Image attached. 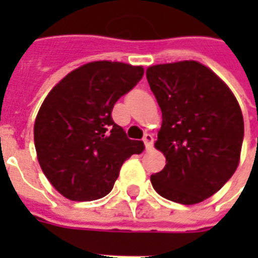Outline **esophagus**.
Returning <instances> with one entry per match:
<instances>
[{"instance_id": "esophagus-1", "label": "esophagus", "mask_w": 258, "mask_h": 258, "mask_svg": "<svg viewBox=\"0 0 258 258\" xmlns=\"http://www.w3.org/2000/svg\"><path fill=\"white\" fill-rule=\"evenodd\" d=\"M142 141H144V144H145L146 149H151L152 145H153V137H152L151 134H145L144 135V138H142Z\"/></svg>"}]
</instances>
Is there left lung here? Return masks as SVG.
I'll return each instance as SVG.
<instances>
[{
    "label": "left lung",
    "instance_id": "1",
    "mask_svg": "<svg viewBox=\"0 0 258 258\" xmlns=\"http://www.w3.org/2000/svg\"><path fill=\"white\" fill-rule=\"evenodd\" d=\"M146 79L163 117L155 146L166 156L152 185L175 203H200L238 167L244 134L238 101L216 73L195 60L151 66Z\"/></svg>",
    "mask_w": 258,
    "mask_h": 258
}]
</instances>
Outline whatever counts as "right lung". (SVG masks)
Segmentation results:
<instances>
[{
    "mask_svg": "<svg viewBox=\"0 0 258 258\" xmlns=\"http://www.w3.org/2000/svg\"><path fill=\"white\" fill-rule=\"evenodd\" d=\"M141 66L98 60L83 64L48 94L34 123L42 173L55 189L76 202L112 190L123 163L144 151L113 121L114 103L140 83Z\"/></svg>",
    "mask_w": 258,
    "mask_h": 258,
    "instance_id": "1",
    "label": "right lung"
}]
</instances>
